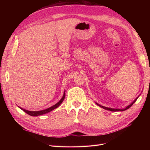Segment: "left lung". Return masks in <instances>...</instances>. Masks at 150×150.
Wrapping results in <instances>:
<instances>
[{
	"mask_svg": "<svg viewBox=\"0 0 150 150\" xmlns=\"http://www.w3.org/2000/svg\"><path fill=\"white\" fill-rule=\"evenodd\" d=\"M139 97V96H138ZM138 97H137V98H136L135 99H134V101L133 102V103H131L129 105H128V106H126L125 109H114V108H107V107H105V106H101V105H100V104H98V103H96V104L98 106H100L101 108H103V109H104V110H109V111H125V110H128V109H129L131 106L133 105V103H134L135 102H136V101L137 100V99L138 98Z\"/></svg>",
	"mask_w": 150,
	"mask_h": 150,
	"instance_id": "1",
	"label": "left lung"
}]
</instances>
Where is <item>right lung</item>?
I'll use <instances>...</instances> for the list:
<instances>
[{
  "label": "right lung",
  "mask_w": 150,
  "mask_h": 150,
  "mask_svg": "<svg viewBox=\"0 0 150 150\" xmlns=\"http://www.w3.org/2000/svg\"><path fill=\"white\" fill-rule=\"evenodd\" d=\"M65 98V91L64 93V94H63V96L62 98L61 99V100L59 101L58 103H57L56 104H54V105H53L52 106L50 107L49 108H47L46 109V110H41V111H28V110H25V109H23L21 107H19V108H21V110L22 111H24V112H25L27 114H28L30 116H40V115H44V114H46V113L51 111L52 110H54V109H56L57 108H58L59 106L61 105V104L62 103V101H64V99Z\"/></svg>",
  "instance_id": "obj_1"
}]
</instances>
